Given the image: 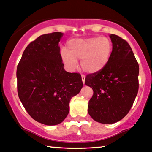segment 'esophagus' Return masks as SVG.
I'll list each match as a JSON object with an SVG mask.
<instances>
[{
    "label": "esophagus",
    "mask_w": 152,
    "mask_h": 152,
    "mask_svg": "<svg viewBox=\"0 0 152 152\" xmlns=\"http://www.w3.org/2000/svg\"><path fill=\"white\" fill-rule=\"evenodd\" d=\"M81 78H82V81H83V84H84L85 83V79H86V76H85L84 75H82Z\"/></svg>",
    "instance_id": "1"
}]
</instances>
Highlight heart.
<instances>
[{
  "mask_svg": "<svg viewBox=\"0 0 152 152\" xmlns=\"http://www.w3.org/2000/svg\"><path fill=\"white\" fill-rule=\"evenodd\" d=\"M113 52L110 40L106 37H94L74 39L69 41L66 50H62V62L71 70L75 69L77 60L85 72L96 74L102 71L110 61Z\"/></svg>",
  "mask_w": 152,
  "mask_h": 152,
  "instance_id": "b5f03b06",
  "label": "heart"
}]
</instances>
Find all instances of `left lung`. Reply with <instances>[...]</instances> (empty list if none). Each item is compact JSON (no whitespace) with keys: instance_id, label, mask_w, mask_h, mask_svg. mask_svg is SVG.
Instances as JSON below:
<instances>
[{"instance_id":"1","label":"left lung","mask_w":152,"mask_h":152,"mask_svg":"<svg viewBox=\"0 0 152 152\" xmlns=\"http://www.w3.org/2000/svg\"><path fill=\"white\" fill-rule=\"evenodd\" d=\"M113 52L104 69L86 76L85 83L93 90L88 113L102 124H113L130 110L138 92L139 65L126 40L111 34Z\"/></svg>"}]
</instances>
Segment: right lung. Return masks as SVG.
Segmentation results:
<instances>
[{
  "label": "right lung",
  "instance_id": "1",
  "mask_svg": "<svg viewBox=\"0 0 152 152\" xmlns=\"http://www.w3.org/2000/svg\"><path fill=\"white\" fill-rule=\"evenodd\" d=\"M62 33L45 34L28 44L18 64V95L32 119L46 125L60 124L69 102L83 88L81 76L64 69L60 46Z\"/></svg>",
  "mask_w": 152,
  "mask_h": 152
}]
</instances>
